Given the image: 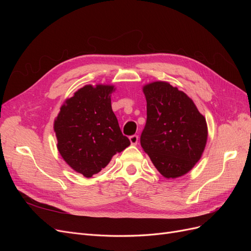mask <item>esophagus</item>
Segmentation results:
<instances>
[{
    "instance_id": "1",
    "label": "esophagus",
    "mask_w": 251,
    "mask_h": 251,
    "mask_svg": "<svg viewBox=\"0 0 251 251\" xmlns=\"http://www.w3.org/2000/svg\"><path fill=\"white\" fill-rule=\"evenodd\" d=\"M130 141L133 146H136L138 143V136L137 135H132L130 136Z\"/></svg>"
}]
</instances>
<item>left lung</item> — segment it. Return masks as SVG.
Segmentation results:
<instances>
[{
  "label": "left lung",
  "mask_w": 251,
  "mask_h": 251,
  "mask_svg": "<svg viewBox=\"0 0 251 251\" xmlns=\"http://www.w3.org/2000/svg\"><path fill=\"white\" fill-rule=\"evenodd\" d=\"M147 124L140 144L163 177L178 178L200 160L207 141L205 117L184 92L166 81L143 87Z\"/></svg>",
  "instance_id": "1"
}]
</instances>
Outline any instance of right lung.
Returning <instances> with one entry per match:
<instances>
[{
    "mask_svg": "<svg viewBox=\"0 0 251 251\" xmlns=\"http://www.w3.org/2000/svg\"><path fill=\"white\" fill-rule=\"evenodd\" d=\"M114 86L87 85L60 108L54 121L57 150L64 160L83 176L100 173L112 157L130 146L112 110Z\"/></svg>",
    "mask_w": 251,
    "mask_h": 251,
    "instance_id": "right-lung-1",
    "label": "right lung"
}]
</instances>
